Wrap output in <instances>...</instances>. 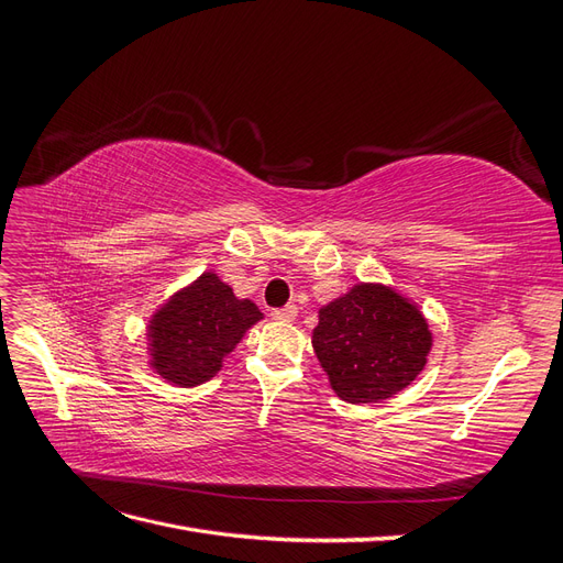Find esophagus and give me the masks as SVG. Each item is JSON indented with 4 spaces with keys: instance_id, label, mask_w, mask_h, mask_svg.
Listing matches in <instances>:
<instances>
[{
    "instance_id": "obj_1",
    "label": "esophagus",
    "mask_w": 563,
    "mask_h": 563,
    "mask_svg": "<svg viewBox=\"0 0 563 563\" xmlns=\"http://www.w3.org/2000/svg\"><path fill=\"white\" fill-rule=\"evenodd\" d=\"M296 317H298L296 305H286V308L272 310V319H279V321H294Z\"/></svg>"
}]
</instances>
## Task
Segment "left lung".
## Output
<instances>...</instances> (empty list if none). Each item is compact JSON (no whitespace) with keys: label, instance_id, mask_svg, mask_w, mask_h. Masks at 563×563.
<instances>
[{"label":"left lung","instance_id":"left-lung-1","mask_svg":"<svg viewBox=\"0 0 563 563\" xmlns=\"http://www.w3.org/2000/svg\"><path fill=\"white\" fill-rule=\"evenodd\" d=\"M312 331L317 360L331 389L347 404L399 395L428 364L430 323L418 302L376 282L354 284L319 308Z\"/></svg>","mask_w":563,"mask_h":563}]
</instances>
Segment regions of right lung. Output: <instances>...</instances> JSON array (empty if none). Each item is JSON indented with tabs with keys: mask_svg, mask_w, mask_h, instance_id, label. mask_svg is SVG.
Instances as JSON below:
<instances>
[{
	"mask_svg": "<svg viewBox=\"0 0 563 563\" xmlns=\"http://www.w3.org/2000/svg\"><path fill=\"white\" fill-rule=\"evenodd\" d=\"M261 319L258 305L236 298L216 272H203L152 312L145 327L147 364L166 383L197 387L223 368Z\"/></svg>",
	"mask_w": 563,
	"mask_h": 563,
	"instance_id": "add662e5",
	"label": "right lung"
}]
</instances>
